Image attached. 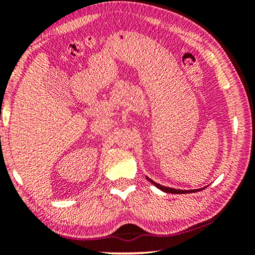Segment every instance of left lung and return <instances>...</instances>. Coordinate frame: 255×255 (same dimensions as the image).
<instances>
[{"instance_id":"obj_1","label":"left lung","mask_w":255,"mask_h":255,"mask_svg":"<svg viewBox=\"0 0 255 255\" xmlns=\"http://www.w3.org/2000/svg\"><path fill=\"white\" fill-rule=\"evenodd\" d=\"M146 179H147L152 184H154V186H155L156 188H158V189L162 190L163 193H168V194H190V193H197V191H201V190H203V189H205V188H207V187H204V188H201V189H190V190L174 189V188H169V187L161 186V184L154 182V181L151 180V179H149V177H147V176H146Z\"/></svg>"}]
</instances>
